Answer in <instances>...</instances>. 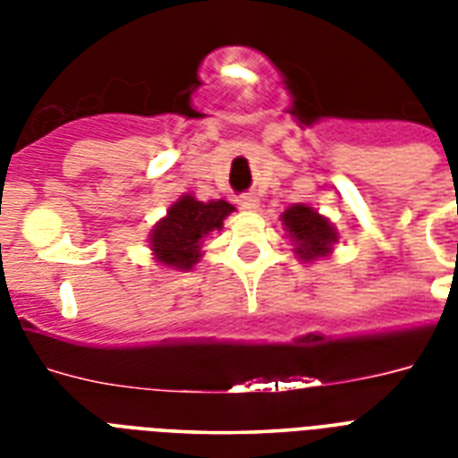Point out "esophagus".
Segmentation results:
<instances>
[{
  "label": "esophagus",
  "mask_w": 458,
  "mask_h": 458,
  "mask_svg": "<svg viewBox=\"0 0 458 458\" xmlns=\"http://www.w3.org/2000/svg\"><path fill=\"white\" fill-rule=\"evenodd\" d=\"M237 201H240V207L247 208V211H254V208L259 207V199L254 197V194H242Z\"/></svg>",
  "instance_id": "1"
}]
</instances>
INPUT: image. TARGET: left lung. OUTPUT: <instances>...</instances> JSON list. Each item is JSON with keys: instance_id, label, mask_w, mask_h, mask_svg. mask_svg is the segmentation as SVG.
<instances>
[{"instance_id": "obj_1", "label": "left lung", "mask_w": 458, "mask_h": 458, "mask_svg": "<svg viewBox=\"0 0 458 458\" xmlns=\"http://www.w3.org/2000/svg\"><path fill=\"white\" fill-rule=\"evenodd\" d=\"M283 223L290 230V237L297 242V254L306 261L326 257L330 251V244L337 242V233L333 230V225L304 204L287 208L283 214Z\"/></svg>"}]
</instances>
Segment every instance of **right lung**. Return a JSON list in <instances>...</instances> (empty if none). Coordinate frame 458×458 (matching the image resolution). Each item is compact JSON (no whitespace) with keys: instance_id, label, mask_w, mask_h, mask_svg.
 I'll list each match as a JSON object with an SVG mask.
<instances>
[{"instance_id":"right-lung-1","label":"right lung","mask_w":458,"mask_h":458,"mask_svg":"<svg viewBox=\"0 0 458 458\" xmlns=\"http://www.w3.org/2000/svg\"><path fill=\"white\" fill-rule=\"evenodd\" d=\"M233 211L228 201H197L185 194L171 207L168 216L158 223L152 233V250L157 259L165 266L192 268L199 261L201 237L211 230H221L223 218Z\"/></svg>"}]
</instances>
